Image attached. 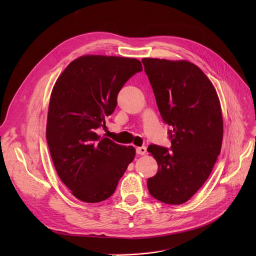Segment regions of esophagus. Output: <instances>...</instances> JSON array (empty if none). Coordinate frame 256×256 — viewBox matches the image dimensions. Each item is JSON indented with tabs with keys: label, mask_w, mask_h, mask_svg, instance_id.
<instances>
[{
	"label": "esophagus",
	"mask_w": 256,
	"mask_h": 256,
	"mask_svg": "<svg viewBox=\"0 0 256 256\" xmlns=\"http://www.w3.org/2000/svg\"><path fill=\"white\" fill-rule=\"evenodd\" d=\"M136 152H137V154H140V156H144V154L147 152V150H146V147H144V146L137 147Z\"/></svg>",
	"instance_id": "1"
}]
</instances>
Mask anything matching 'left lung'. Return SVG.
<instances>
[{"label":"left lung","mask_w":256,"mask_h":256,"mask_svg":"<svg viewBox=\"0 0 256 256\" xmlns=\"http://www.w3.org/2000/svg\"><path fill=\"white\" fill-rule=\"evenodd\" d=\"M158 111L172 128L171 150L150 145L158 170L147 180L150 195L168 204L186 202L206 182L221 152L223 118L216 89L189 61L143 58Z\"/></svg>","instance_id":"left-lung-1"}]
</instances>
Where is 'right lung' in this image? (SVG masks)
Here are the masks:
<instances>
[{"label": "right lung", "instance_id": "right-lung-1", "mask_svg": "<svg viewBox=\"0 0 256 256\" xmlns=\"http://www.w3.org/2000/svg\"><path fill=\"white\" fill-rule=\"evenodd\" d=\"M142 72L135 58L85 55L70 62L52 90L46 141L54 166L72 194L87 204L109 198L136 156L132 146L100 137L126 80Z\"/></svg>", "mask_w": 256, "mask_h": 256}]
</instances>
